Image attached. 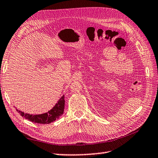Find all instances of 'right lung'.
I'll list each match as a JSON object with an SVG mask.
<instances>
[{
	"instance_id": "obj_1",
	"label": "right lung",
	"mask_w": 158,
	"mask_h": 158,
	"mask_svg": "<svg viewBox=\"0 0 158 158\" xmlns=\"http://www.w3.org/2000/svg\"><path fill=\"white\" fill-rule=\"evenodd\" d=\"M64 105L65 100L64 96H63L58 101L57 103L52 107V109L44 114H38V115H31V114H24L18 110H16L18 112L20 113L22 116L24 117L26 119L29 120L30 121L40 123V124H48V123L55 121L61 115H62L64 110Z\"/></svg>"
}]
</instances>
